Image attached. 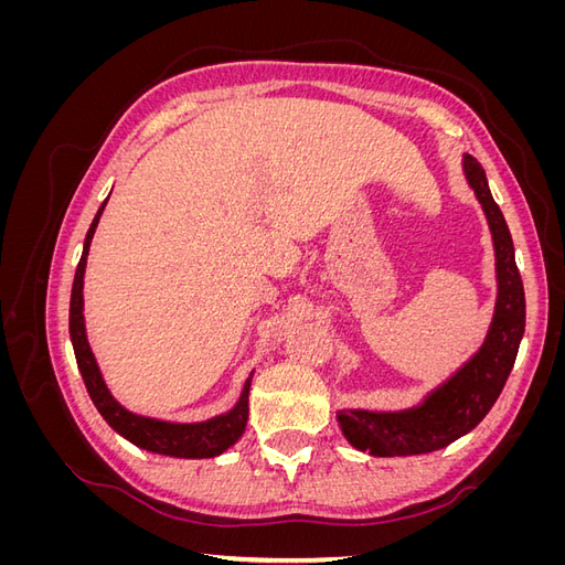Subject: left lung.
Wrapping results in <instances>:
<instances>
[{"label": "left lung", "instance_id": "1", "mask_svg": "<svg viewBox=\"0 0 565 565\" xmlns=\"http://www.w3.org/2000/svg\"><path fill=\"white\" fill-rule=\"evenodd\" d=\"M461 172L483 207L492 235L498 299H494L490 328L483 344L469 361L426 393L417 405L403 409H339L337 422L341 434L355 450L372 457L426 455L469 434L500 398L516 361L525 332V295L514 243L498 202L492 200L481 162L465 152Z\"/></svg>", "mask_w": 565, "mask_h": 565}]
</instances>
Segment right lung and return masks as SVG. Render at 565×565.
<instances>
[{
	"mask_svg": "<svg viewBox=\"0 0 565 565\" xmlns=\"http://www.w3.org/2000/svg\"><path fill=\"white\" fill-rule=\"evenodd\" d=\"M106 204L108 200L98 207L92 226L87 231V237H84L82 259L75 270V282H73V295H71V341H73L84 386H87L100 417L110 424V429L117 431L122 438H127L129 443H134L136 448L164 455V457H181V459L218 457L221 452H226L231 446H235V443L245 434L247 417H249V386H252L254 372H249L241 398H237V403L228 409V413L210 417L204 422H167V419L136 415L113 396L104 374H100L96 355L87 339V324H84L82 289H84V270H87L92 237L96 233V226L100 221V214L106 210Z\"/></svg>",
	"mask_w": 565,
	"mask_h": 565,
	"instance_id": "right-lung-1",
	"label": "right lung"
}]
</instances>
